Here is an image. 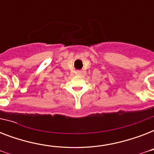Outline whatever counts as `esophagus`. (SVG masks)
Wrapping results in <instances>:
<instances>
[{"label": "esophagus", "instance_id": "34e87169", "mask_svg": "<svg viewBox=\"0 0 154 154\" xmlns=\"http://www.w3.org/2000/svg\"><path fill=\"white\" fill-rule=\"evenodd\" d=\"M82 73V70H77V74H78V75H81Z\"/></svg>", "mask_w": 154, "mask_h": 154}]
</instances>
